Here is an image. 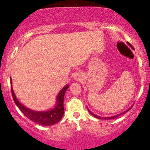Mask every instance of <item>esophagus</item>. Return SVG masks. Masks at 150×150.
Returning <instances> with one entry per match:
<instances>
[{
  "label": "esophagus",
  "instance_id": "1",
  "mask_svg": "<svg viewBox=\"0 0 150 150\" xmlns=\"http://www.w3.org/2000/svg\"><path fill=\"white\" fill-rule=\"evenodd\" d=\"M73 78L75 80H80V79H81V75L79 73H75V75L73 76Z\"/></svg>",
  "mask_w": 150,
  "mask_h": 150
}]
</instances>
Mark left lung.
<instances>
[{
	"instance_id": "1",
	"label": "left lung",
	"mask_w": 150,
	"mask_h": 150,
	"mask_svg": "<svg viewBox=\"0 0 150 150\" xmlns=\"http://www.w3.org/2000/svg\"><path fill=\"white\" fill-rule=\"evenodd\" d=\"M129 46H131L130 45H129ZM132 108V107L131 108H129V109L128 110H127L126 111H125V112H122V113H120V114H119V115H115V116H112V117H100V116H98V115H95L94 114V113H93L91 111H90V110L88 109V111H89V112L90 113V114H91L92 115H93V116H94L95 117H96V118H98V119H102V120H111V119H115V118H116V117H119L120 115H122V114H125V113H126L127 112H128L129 111V110H130Z\"/></svg>"
}]
</instances>
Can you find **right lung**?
<instances>
[{
    "mask_svg": "<svg viewBox=\"0 0 150 150\" xmlns=\"http://www.w3.org/2000/svg\"><path fill=\"white\" fill-rule=\"evenodd\" d=\"M11 93H12V96L15 103L21 111L30 120L35 122L37 124L40 125L50 126L55 124L62 119L64 114V96H65V93L67 88H69L68 85H65L59 92L56 98L57 101L56 103H55V106L52 109L46 110V111H35V110H30L29 108H26L25 105L20 103L18 100L17 98H16V95H15L13 90L12 80H11Z\"/></svg>",
    "mask_w": 150,
    "mask_h": 150,
    "instance_id": "add662e5",
    "label": "right lung"
}]
</instances>
